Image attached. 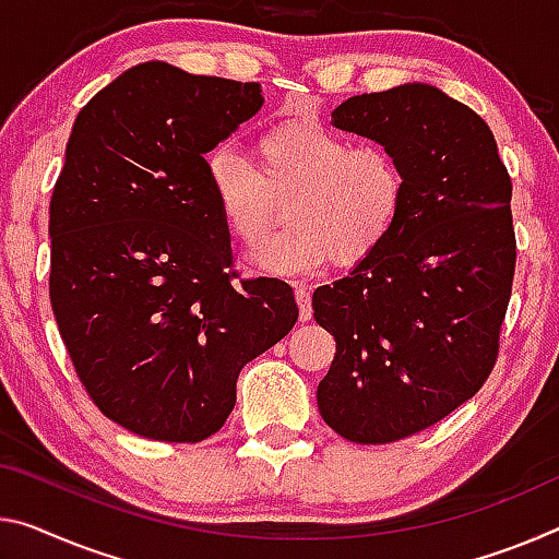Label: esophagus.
Here are the masks:
<instances>
[{
  "label": "esophagus",
  "instance_id": "obj_1",
  "mask_svg": "<svg viewBox=\"0 0 559 559\" xmlns=\"http://www.w3.org/2000/svg\"><path fill=\"white\" fill-rule=\"evenodd\" d=\"M294 290H296V300H298L300 321H311V316H313L311 286H306V283H294Z\"/></svg>",
  "mask_w": 559,
  "mask_h": 559
}]
</instances>
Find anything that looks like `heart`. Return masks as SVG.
<instances>
[{"label": "heart", "instance_id": "heart-1", "mask_svg": "<svg viewBox=\"0 0 559 559\" xmlns=\"http://www.w3.org/2000/svg\"><path fill=\"white\" fill-rule=\"evenodd\" d=\"M203 174L224 226L243 246H259L278 218L290 224L253 263L263 271L304 273L325 261L356 265L373 255L401 218L407 179L383 144H356L316 121H283L255 141V166L216 146Z\"/></svg>", "mask_w": 559, "mask_h": 559}]
</instances>
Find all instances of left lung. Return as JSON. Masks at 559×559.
I'll list each match as a JSON object with an SVG mask.
<instances>
[{"mask_svg":"<svg viewBox=\"0 0 559 559\" xmlns=\"http://www.w3.org/2000/svg\"><path fill=\"white\" fill-rule=\"evenodd\" d=\"M333 127L393 148L407 179L391 236L313 294L335 338L318 411L350 442L415 436L480 391L515 276L512 181L487 123L430 84L335 106Z\"/></svg>","mask_w":559,"mask_h":559,"instance_id":"left-lung-1","label":"left lung"}]
</instances>
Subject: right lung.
I'll use <instances>...</instances> for the list:
<instances>
[{"instance_id": "obj_1", "label": "right lung", "mask_w": 559, "mask_h": 559, "mask_svg": "<svg viewBox=\"0 0 559 559\" xmlns=\"http://www.w3.org/2000/svg\"><path fill=\"white\" fill-rule=\"evenodd\" d=\"M261 106L255 82L144 61L76 114L49 203L51 311L88 397L141 438L214 436L241 368L298 321L288 283L231 281L203 174Z\"/></svg>"}]
</instances>
